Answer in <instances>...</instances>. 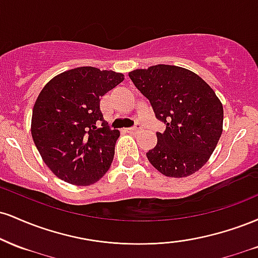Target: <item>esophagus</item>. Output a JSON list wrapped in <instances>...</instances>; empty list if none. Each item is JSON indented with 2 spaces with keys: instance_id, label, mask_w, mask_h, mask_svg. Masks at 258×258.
<instances>
[{
  "instance_id": "obj_1",
  "label": "esophagus",
  "mask_w": 258,
  "mask_h": 258,
  "mask_svg": "<svg viewBox=\"0 0 258 258\" xmlns=\"http://www.w3.org/2000/svg\"><path fill=\"white\" fill-rule=\"evenodd\" d=\"M141 128H142V126L141 125H137V126H135V127H131V128H127V132L135 133V132H138Z\"/></svg>"
}]
</instances>
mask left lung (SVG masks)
<instances>
[{"label": "left lung", "instance_id": "8db88e82", "mask_svg": "<svg viewBox=\"0 0 258 258\" xmlns=\"http://www.w3.org/2000/svg\"><path fill=\"white\" fill-rule=\"evenodd\" d=\"M166 125L147 158L159 172L182 178L209 161L223 131V105L199 75L176 65L158 64L128 73Z\"/></svg>", "mask_w": 258, "mask_h": 258}]
</instances>
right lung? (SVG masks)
<instances>
[{"label":"right lung","instance_id":"right-lung-1","mask_svg":"<svg viewBox=\"0 0 258 258\" xmlns=\"http://www.w3.org/2000/svg\"><path fill=\"white\" fill-rule=\"evenodd\" d=\"M123 80L121 73L80 67L54 76L40 92L32 109L31 136L58 178L90 185L109 170L120 132L109 128L99 103Z\"/></svg>","mask_w":258,"mask_h":258}]
</instances>
